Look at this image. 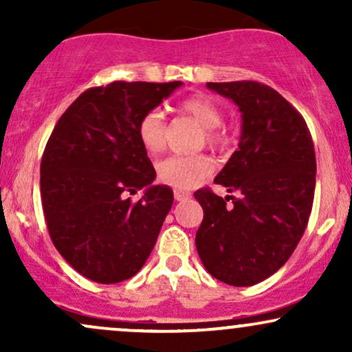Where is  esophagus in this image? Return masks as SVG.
<instances>
[{
  "mask_svg": "<svg viewBox=\"0 0 352 352\" xmlns=\"http://www.w3.org/2000/svg\"><path fill=\"white\" fill-rule=\"evenodd\" d=\"M173 197H175L177 201H182V200H187L192 197V193L190 192H185V190H180V188H175L173 190Z\"/></svg>",
  "mask_w": 352,
  "mask_h": 352,
  "instance_id": "esophagus-1",
  "label": "esophagus"
}]
</instances>
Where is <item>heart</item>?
I'll return each mask as SVG.
<instances>
[{
	"instance_id": "b5f03b06",
	"label": "heart",
	"mask_w": 352,
	"mask_h": 352,
	"mask_svg": "<svg viewBox=\"0 0 352 352\" xmlns=\"http://www.w3.org/2000/svg\"><path fill=\"white\" fill-rule=\"evenodd\" d=\"M180 112L195 119L205 129V140L210 147L223 148L228 144V135L220 127L223 114L212 99L201 94L190 96L179 102ZM140 144L148 153L164 151L167 144V122L160 111L152 109L145 112L137 125ZM215 168V164L205 153L199 155H170L157 164V175L164 184L175 188H193Z\"/></svg>"
}]
</instances>
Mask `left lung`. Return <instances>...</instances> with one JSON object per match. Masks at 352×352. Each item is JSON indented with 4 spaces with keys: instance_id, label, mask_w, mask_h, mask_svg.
I'll use <instances>...</instances> for the list:
<instances>
[{
    "instance_id": "8db88e82",
    "label": "left lung",
    "mask_w": 352,
    "mask_h": 352,
    "mask_svg": "<svg viewBox=\"0 0 352 352\" xmlns=\"http://www.w3.org/2000/svg\"><path fill=\"white\" fill-rule=\"evenodd\" d=\"M207 87L241 112L238 151L215 179L238 197L195 192L204 208L197 252L213 278L252 286L288 261L308 225L316 185L313 139L300 112L266 84L235 80Z\"/></svg>"
}]
</instances>
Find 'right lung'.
I'll list each match as a JSON object with an SVG mask.
<instances>
[{
    "instance_id": "obj_1",
    "label": "right lung",
    "mask_w": 352,
    "mask_h": 352,
    "mask_svg": "<svg viewBox=\"0 0 352 352\" xmlns=\"http://www.w3.org/2000/svg\"><path fill=\"white\" fill-rule=\"evenodd\" d=\"M182 84L116 80L87 89L47 140L41 160L47 230L60 256L89 280H129L153 250L173 192L152 185L155 170L137 125ZM140 188L142 199H126Z\"/></svg>"
}]
</instances>
